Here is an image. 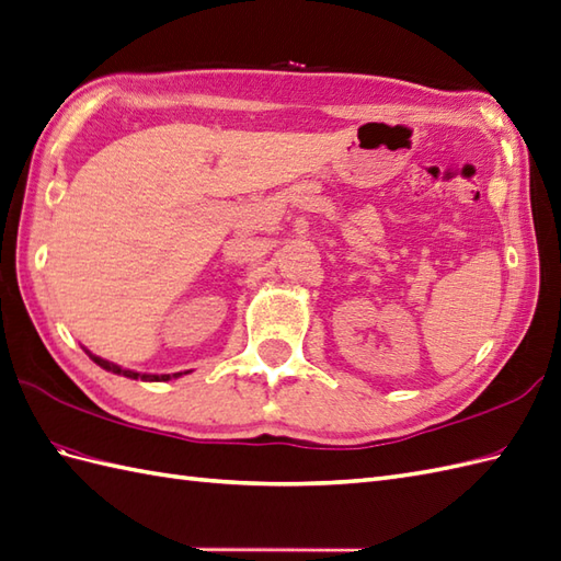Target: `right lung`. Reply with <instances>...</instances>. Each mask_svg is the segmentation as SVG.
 Instances as JSON below:
<instances>
[{"instance_id":"right-lung-1","label":"right lung","mask_w":561,"mask_h":561,"mask_svg":"<svg viewBox=\"0 0 561 561\" xmlns=\"http://www.w3.org/2000/svg\"><path fill=\"white\" fill-rule=\"evenodd\" d=\"M88 352V350H85ZM90 354V359L94 362V364H100L102 368H106V371H112V374H118V376H126V378H135V380H171V378H178V376H183V374H187V371H178V374H138V371H130V368H123V366H118V364H112V362H106V359H102V357H94L92 352H88Z\"/></svg>"}]
</instances>
